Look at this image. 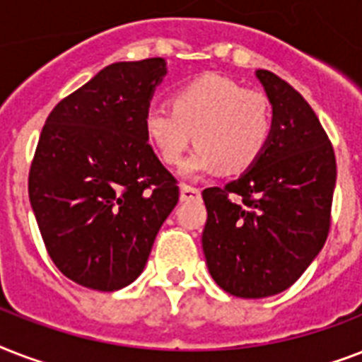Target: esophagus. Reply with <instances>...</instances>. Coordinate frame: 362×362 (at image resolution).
<instances>
[{
	"label": "esophagus",
	"instance_id": "esophagus-1",
	"mask_svg": "<svg viewBox=\"0 0 362 362\" xmlns=\"http://www.w3.org/2000/svg\"><path fill=\"white\" fill-rule=\"evenodd\" d=\"M201 197V189L195 186H187V184H182L180 186V199L182 201H195V199Z\"/></svg>",
	"mask_w": 362,
	"mask_h": 362
}]
</instances>
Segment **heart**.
I'll use <instances>...</instances> for the list:
<instances>
[{
    "mask_svg": "<svg viewBox=\"0 0 362 362\" xmlns=\"http://www.w3.org/2000/svg\"><path fill=\"white\" fill-rule=\"evenodd\" d=\"M170 107H150L144 133L165 165H180L195 139L182 175L199 176L223 167L250 169L264 152L272 133L269 99L227 76L203 75L173 93Z\"/></svg>",
    "mask_w": 362,
    "mask_h": 362,
    "instance_id": "obj_1",
    "label": "heart"
}]
</instances>
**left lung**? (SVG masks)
I'll list each match as a JSON object with an SVG mask.
<instances>
[{
	"label": "left lung",
	"mask_w": 362,
	"mask_h": 362,
	"mask_svg": "<svg viewBox=\"0 0 362 362\" xmlns=\"http://www.w3.org/2000/svg\"><path fill=\"white\" fill-rule=\"evenodd\" d=\"M255 76L272 105L269 144L240 178L203 192L210 276L240 298L286 291L308 269L329 235L337 184L334 150L312 107L274 73Z\"/></svg>",
	"instance_id": "left-lung-1"
}]
</instances>
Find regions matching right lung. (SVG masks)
<instances>
[{
  "mask_svg": "<svg viewBox=\"0 0 362 362\" xmlns=\"http://www.w3.org/2000/svg\"><path fill=\"white\" fill-rule=\"evenodd\" d=\"M163 58L107 65L48 115L30 169V203L59 272L118 291L144 269L178 203L176 178L144 133Z\"/></svg>",
  "mask_w": 362,
  "mask_h": 362,
  "instance_id": "right-lung-1",
  "label": "right lung"
}]
</instances>
